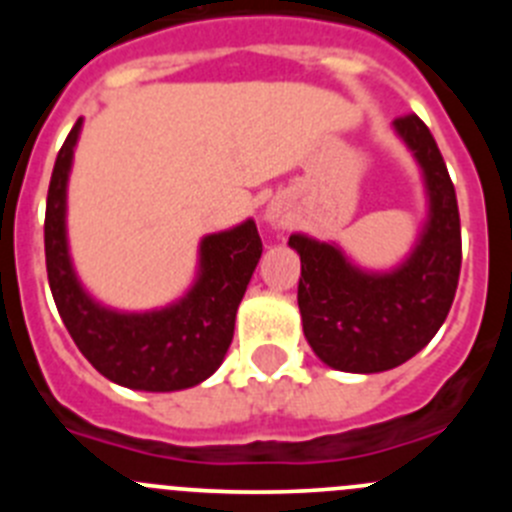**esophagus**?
<instances>
[{
    "label": "esophagus",
    "instance_id": "1",
    "mask_svg": "<svg viewBox=\"0 0 512 512\" xmlns=\"http://www.w3.org/2000/svg\"><path fill=\"white\" fill-rule=\"evenodd\" d=\"M264 223L271 228H282L289 223V207L282 200H271L264 210Z\"/></svg>",
    "mask_w": 512,
    "mask_h": 512
}]
</instances>
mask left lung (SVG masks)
Instances as JSON below:
<instances>
[{
	"label": "left lung",
	"instance_id": "1",
	"mask_svg": "<svg viewBox=\"0 0 512 512\" xmlns=\"http://www.w3.org/2000/svg\"><path fill=\"white\" fill-rule=\"evenodd\" d=\"M392 130L413 153L428 205L408 256L374 271L336 241L289 235L302 261V330L315 356L338 372L377 374L413 359L443 325L459 284V207L441 151L420 117H400Z\"/></svg>",
	"mask_w": 512,
	"mask_h": 512
}]
</instances>
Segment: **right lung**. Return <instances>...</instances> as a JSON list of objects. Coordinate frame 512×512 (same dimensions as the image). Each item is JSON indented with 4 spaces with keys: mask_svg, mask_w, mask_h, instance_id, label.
<instances>
[{
    "mask_svg": "<svg viewBox=\"0 0 512 512\" xmlns=\"http://www.w3.org/2000/svg\"><path fill=\"white\" fill-rule=\"evenodd\" d=\"M81 125L76 120L53 166L45 205V266L61 320L89 364L110 382L140 392H176L217 372L233 341L235 312L256 264L261 238L251 217L205 235L197 274L179 300L146 312L115 310L89 295L74 269L66 197Z\"/></svg>",
    "mask_w": 512,
    "mask_h": 512,
    "instance_id": "right-lung-1",
    "label": "right lung"
}]
</instances>
